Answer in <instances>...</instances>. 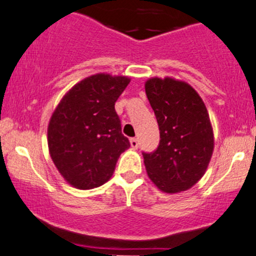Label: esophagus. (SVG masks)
<instances>
[{
    "label": "esophagus",
    "instance_id": "esophagus-1",
    "mask_svg": "<svg viewBox=\"0 0 256 256\" xmlns=\"http://www.w3.org/2000/svg\"><path fill=\"white\" fill-rule=\"evenodd\" d=\"M130 146L133 148H138V146H139V142H138L136 138H132V139H130Z\"/></svg>",
    "mask_w": 256,
    "mask_h": 256
}]
</instances>
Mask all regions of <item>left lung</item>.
Instances as JSON below:
<instances>
[{
	"mask_svg": "<svg viewBox=\"0 0 256 256\" xmlns=\"http://www.w3.org/2000/svg\"><path fill=\"white\" fill-rule=\"evenodd\" d=\"M145 92L160 127V144L142 152L148 178L166 194L194 186L206 173L214 148L208 111L197 92L173 78H151Z\"/></svg>",
	"mask_w": 256,
	"mask_h": 256,
	"instance_id": "1",
	"label": "left lung"
}]
</instances>
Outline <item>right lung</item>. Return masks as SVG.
I'll list each match as a JSON object with an SVG mask.
<instances>
[{"label": "right lung", "mask_w": 256, "mask_h": 256, "mask_svg": "<svg viewBox=\"0 0 256 256\" xmlns=\"http://www.w3.org/2000/svg\"><path fill=\"white\" fill-rule=\"evenodd\" d=\"M130 80L100 74L87 77L62 98L48 126V148L59 173L74 188H98L112 175L130 146L114 102Z\"/></svg>", "instance_id": "1"}]
</instances>
